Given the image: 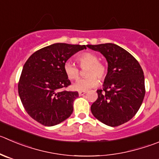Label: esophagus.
<instances>
[{
	"instance_id": "1",
	"label": "esophagus",
	"mask_w": 159,
	"mask_h": 159,
	"mask_svg": "<svg viewBox=\"0 0 159 159\" xmlns=\"http://www.w3.org/2000/svg\"><path fill=\"white\" fill-rule=\"evenodd\" d=\"M86 93H87V91H80L79 92V95H80V96H83V95L86 94Z\"/></svg>"
}]
</instances>
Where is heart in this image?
I'll list each match as a JSON object with an SVG mask.
<instances>
[{
	"mask_svg": "<svg viewBox=\"0 0 159 159\" xmlns=\"http://www.w3.org/2000/svg\"><path fill=\"white\" fill-rule=\"evenodd\" d=\"M76 61L81 68L86 69V75L88 77L78 80L72 85V88L79 91H87L90 89L97 87L99 80H103L107 74V69L103 63L99 61V58L96 54L90 51L83 52L79 54ZM64 72L67 78L70 80H76L80 75V69L71 61H66L63 66Z\"/></svg>",
	"mask_w": 159,
	"mask_h": 159,
	"instance_id": "obj_1",
	"label": "heart"
}]
</instances>
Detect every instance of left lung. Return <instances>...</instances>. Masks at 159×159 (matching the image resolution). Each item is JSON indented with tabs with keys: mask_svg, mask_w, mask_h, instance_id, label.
Listing matches in <instances>:
<instances>
[{
	"mask_svg": "<svg viewBox=\"0 0 159 159\" xmlns=\"http://www.w3.org/2000/svg\"><path fill=\"white\" fill-rule=\"evenodd\" d=\"M99 51L108 61V73L103 90L90 109L97 119L109 126H118L130 120L138 111L145 95L144 75L132 54L114 43L87 45Z\"/></svg>",
	"mask_w": 159,
	"mask_h": 159,
	"instance_id": "8db88e82",
	"label": "left lung"
}]
</instances>
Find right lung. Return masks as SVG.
Masks as SVG:
<instances>
[{
	"mask_svg": "<svg viewBox=\"0 0 159 159\" xmlns=\"http://www.w3.org/2000/svg\"><path fill=\"white\" fill-rule=\"evenodd\" d=\"M84 49L85 45L54 43L34 52L25 61L18 90L24 108L34 120L52 126L72 115L79 93L62 90L71 84L63 66Z\"/></svg>",
	"mask_w": 159,
	"mask_h": 159,
	"instance_id": "add662e5",
	"label": "right lung"
}]
</instances>
